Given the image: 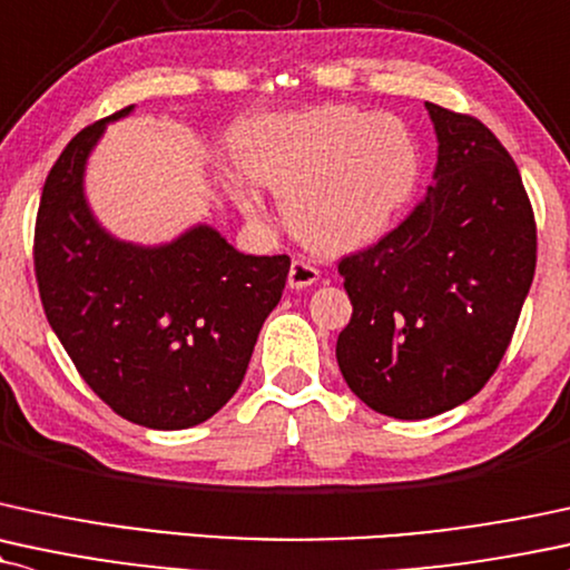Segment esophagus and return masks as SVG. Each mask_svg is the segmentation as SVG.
Listing matches in <instances>:
<instances>
[{"label":"esophagus","instance_id":"1","mask_svg":"<svg viewBox=\"0 0 570 570\" xmlns=\"http://www.w3.org/2000/svg\"><path fill=\"white\" fill-rule=\"evenodd\" d=\"M315 281H318V267L313 263H307V259L297 257L289 267V286L292 289H307V286H313Z\"/></svg>","mask_w":570,"mask_h":570}]
</instances>
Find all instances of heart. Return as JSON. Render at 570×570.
Listing matches in <instances>:
<instances>
[{
  "label": "heart",
  "instance_id": "heart-1",
  "mask_svg": "<svg viewBox=\"0 0 570 570\" xmlns=\"http://www.w3.org/2000/svg\"><path fill=\"white\" fill-rule=\"evenodd\" d=\"M244 164L286 198L292 230L318 252H353L385 236L420 175L409 129L355 106H321L255 129Z\"/></svg>",
  "mask_w": 570,
  "mask_h": 570
}]
</instances>
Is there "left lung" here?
<instances>
[{
	"label": "left lung",
	"instance_id": "obj_1",
	"mask_svg": "<svg viewBox=\"0 0 570 570\" xmlns=\"http://www.w3.org/2000/svg\"><path fill=\"white\" fill-rule=\"evenodd\" d=\"M428 111L435 183L397 228L337 265L353 303L340 372L395 420H428L481 393L537 271V219L512 156L475 116Z\"/></svg>",
	"mask_w": 570,
	"mask_h": 570
}]
</instances>
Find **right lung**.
Listing matches in <instances>:
<instances>
[{"instance_id": "1", "label": "right lung", "mask_w": 570, "mask_h": 570, "mask_svg": "<svg viewBox=\"0 0 570 570\" xmlns=\"http://www.w3.org/2000/svg\"><path fill=\"white\" fill-rule=\"evenodd\" d=\"M52 164L33 228V273L52 332L81 380L125 420L154 430L207 422L242 385L292 259L236 252L209 225L137 246L95 223L85 164L108 121Z\"/></svg>"}]
</instances>
